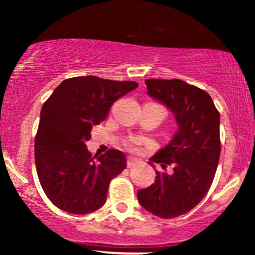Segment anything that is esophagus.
Returning a JSON list of instances; mask_svg holds the SVG:
<instances>
[{"label": "esophagus", "instance_id": "obj_1", "mask_svg": "<svg viewBox=\"0 0 255 255\" xmlns=\"http://www.w3.org/2000/svg\"><path fill=\"white\" fill-rule=\"evenodd\" d=\"M140 160L137 159V158H135V157H128L127 158V165L129 166H133V165H135V164H137V163H139Z\"/></svg>", "mask_w": 255, "mask_h": 255}]
</instances>
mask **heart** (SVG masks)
Listing matches in <instances>:
<instances>
[{
    "instance_id": "1",
    "label": "heart",
    "mask_w": 255,
    "mask_h": 255,
    "mask_svg": "<svg viewBox=\"0 0 255 255\" xmlns=\"http://www.w3.org/2000/svg\"><path fill=\"white\" fill-rule=\"evenodd\" d=\"M126 145H127V147L130 148V150H134V146L131 145V144H129V142H127V144H126Z\"/></svg>"
}]
</instances>
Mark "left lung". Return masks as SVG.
<instances>
[{"mask_svg": "<svg viewBox=\"0 0 255 255\" xmlns=\"http://www.w3.org/2000/svg\"><path fill=\"white\" fill-rule=\"evenodd\" d=\"M147 95L175 114L178 129L165 147L151 157L163 170L137 191L140 205L160 218H175L194 209L211 187L221 154L219 111L206 91L180 79H148Z\"/></svg>", "mask_w": 255, "mask_h": 255, "instance_id": "1", "label": "left lung"}]
</instances>
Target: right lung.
I'll return each instance as SVG.
<instances>
[{"label":"right lung","mask_w":255,"mask_h":255,"mask_svg":"<svg viewBox=\"0 0 255 255\" xmlns=\"http://www.w3.org/2000/svg\"><path fill=\"white\" fill-rule=\"evenodd\" d=\"M136 87L135 81L75 77L63 80L43 104L34 158L43 191L58 209L86 215L105 204L110 181L127 166L126 157L115 148L92 157L86 141L111 105Z\"/></svg>","instance_id":"add662e5"}]
</instances>
